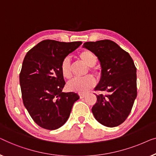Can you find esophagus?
I'll use <instances>...</instances> for the list:
<instances>
[{
	"mask_svg": "<svg viewBox=\"0 0 156 156\" xmlns=\"http://www.w3.org/2000/svg\"><path fill=\"white\" fill-rule=\"evenodd\" d=\"M79 96H80V98H84L87 96V94H85V93H80L79 94Z\"/></svg>",
	"mask_w": 156,
	"mask_h": 156,
	"instance_id": "obj_1",
	"label": "esophagus"
}]
</instances>
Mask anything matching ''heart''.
Listing matches in <instances>:
<instances>
[{"label":"heart","mask_w":156,"mask_h":156,"mask_svg":"<svg viewBox=\"0 0 156 156\" xmlns=\"http://www.w3.org/2000/svg\"><path fill=\"white\" fill-rule=\"evenodd\" d=\"M78 58L88 66V70L96 76L99 74V70L95 66L98 61V58L93 51L88 49H83L78 54ZM61 72L62 76L66 79H70L72 76L71 61L69 57L63 58L61 64ZM95 84V80L91 75L84 78L74 79L68 83L67 87L69 90L78 93H83L92 88Z\"/></svg>","instance_id":"obj_1"}]
</instances>
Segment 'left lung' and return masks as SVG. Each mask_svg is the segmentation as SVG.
<instances>
[{
	"instance_id": "1",
	"label": "left lung",
	"mask_w": 156,
	"mask_h": 156,
	"mask_svg": "<svg viewBox=\"0 0 156 156\" xmlns=\"http://www.w3.org/2000/svg\"><path fill=\"white\" fill-rule=\"evenodd\" d=\"M83 47L99 59L101 78L95 90L97 102L92 108L98 122L107 127L122 124L130 114L137 96L136 68L128 52L109 39L87 41Z\"/></svg>"
}]
</instances>
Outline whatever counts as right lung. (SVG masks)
<instances>
[{
  "label": "right lung",
  "instance_id": "right-lung-1",
  "mask_svg": "<svg viewBox=\"0 0 156 156\" xmlns=\"http://www.w3.org/2000/svg\"><path fill=\"white\" fill-rule=\"evenodd\" d=\"M81 44L46 39L25 55L20 73L22 98L32 119L41 128H60L69 119L74 102L79 99L73 92L62 93L66 83L61 64Z\"/></svg>",
  "mask_w": 156,
  "mask_h": 156
}]
</instances>
